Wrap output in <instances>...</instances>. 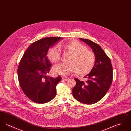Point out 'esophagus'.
<instances>
[{
	"label": "esophagus",
	"mask_w": 131,
	"mask_h": 131,
	"mask_svg": "<svg viewBox=\"0 0 131 131\" xmlns=\"http://www.w3.org/2000/svg\"><path fill=\"white\" fill-rule=\"evenodd\" d=\"M62 79V80H64V81H67V80H69V78L67 77H63Z\"/></svg>",
	"instance_id": "1"
}]
</instances>
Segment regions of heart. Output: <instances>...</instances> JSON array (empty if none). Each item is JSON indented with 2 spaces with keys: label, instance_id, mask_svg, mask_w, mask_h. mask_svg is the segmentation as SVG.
I'll list each match as a JSON object with an SVG mask.
<instances>
[{
  "label": "heart",
  "instance_id": "b5f03b06",
  "mask_svg": "<svg viewBox=\"0 0 131 131\" xmlns=\"http://www.w3.org/2000/svg\"><path fill=\"white\" fill-rule=\"evenodd\" d=\"M70 53L69 63H60L54 66L52 71L54 74L65 76L76 71L80 75L88 74L93 68L95 56L93 53L87 50L86 47L78 41L71 40L66 44L60 45ZM48 56L53 63L58 62L61 58V50L58 46L50 48L48 51Z\"/></svg>",
  "mask_w": 131,
  "mask_h": 131
}]
</instances>
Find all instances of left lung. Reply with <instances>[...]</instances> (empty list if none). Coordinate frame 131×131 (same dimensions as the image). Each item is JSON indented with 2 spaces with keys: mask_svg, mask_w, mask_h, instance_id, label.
Listing matches in <instances>:
<instances>
[{
  "mask_svg": "<svg viewBox=\"0 0 131 131\" xmlns=\"http://www.w3.org/2000/svg\"><path fill=\"white\" fill-rule=\"evenodd\" d=\"M93 51L95 61L93 68L84 77L86 81L75 78L76 84L73 88V96L81 103L90 105L96 103L106 95L112 81L111 61L99 45L86 39L79 38Z\"/></svg>",
  "mask_w": 131,
  "mask_h": 131,
  "instance_id": "1",
  "label": "left lung"
}]
</instances>
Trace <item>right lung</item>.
<instances>
[{
	"mask_svg": "<svg viewBox=\"0 0 131 131\" xmlns=\"http://www.w3.org/2000/svg\"><path fill=\"white\" fill-rule=\"evenodd\" d=\"M61 38L46 37L34 42L19 62L18 75L20 86L27 97L35 103H48L56 95V85L61 78L47 75L51 66L47 55L49 48Z\"/></svg>",
	"mask_w": 131,
	"mask_h": 131,
	"instance_id": "obj_1",
	"label": "right lung"
}]
</instances>
